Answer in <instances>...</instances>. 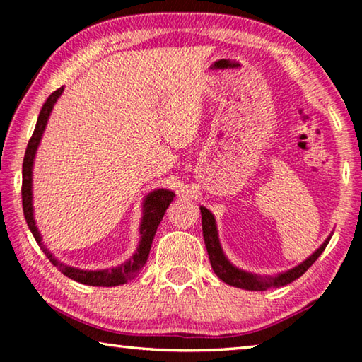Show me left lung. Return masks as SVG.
<instances>
[{"mask_svg": "<svg viewBox=\"0 0 362 362\" xmlns=\"http://www.w3.org/2000/svg\"><path fill=\"white\" fill-rule=\"evenodd\" d=\"M199 209H201V220H203L204 244H206L207 254H209V260H211L214 273H216L223 283L240 287V289H246V291H267L269 287H281L292 283V281H296L297 278L302 276L306 269L313 265L317 257L322 254V250L326 249L330 238H332V233H330L327 240L324 241L321 246L308 257V259L303 260L302 263H298L297 267L287 269V272L278 273L276 276H260V274L244 272V269L235 267L228 259H226V255L222 249V244H220V240H218L216 217H214V214L209 209H206L204 206H201Z\"/></svg>", "mask_w": 362, "mask_h": 362, "instance_id": "8db88e82", "label": "left lung"}]
</instances>
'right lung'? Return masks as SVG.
Here are the masks:
<instances>
[{
	"label": "right lung",
	"mask_w": 362,
	"mask_h": 362,
	"mask_svg": "<svg viewBox=\"0 0 362 362\" xmlns=\"http://www.w3.org/2000/svg\"><path fill=\"white\" fill-rule=\"evenodd\" d=\"M64 93V88H59L57 90L47 97V100L42 105L38 121H36L33 136L30 139L27 145L25 156H23V164H22V206H23V216L28 223L30 231L33 233L36 243L40 244L42 252L46 254L49 262L52 263L54 267L60 269L65 276L70 279L76 281V283L88 284V286H97V287H113V286H121L126 284L127 281H131L137 276L140 269L148 260V254L151 249L153 238H155V233L158 230V225L161 223V220L166 214V209L169 204L173 203L175 193L170 192L166 188H158L153 189L144 198L142 203V222H140V241L136 254H134L129 260H126L121 265L115 268H105V269H79L75 267L65 265V263L59 262L56 257L51 254L41 240V233L36 226L35 217H33V163L36 156V150H38L42 134L47 126V119L51 116V112L54 105L60 95Z\"/></svg>",
	"instance_id": "obj_1"
}]
</instances>
